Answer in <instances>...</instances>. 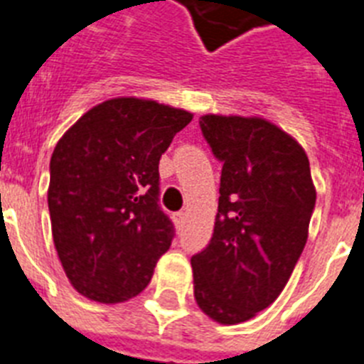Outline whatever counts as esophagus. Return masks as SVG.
Instances as JSON below:
<instances>
[{
	"label": "esophagus",
	"mask_w": 364,
	"mask_h": 364,
	"mask_svg": "<svg viewBox=\"0 0 364 364\" xmlns=\"http://www.w3.org/2000/svg\"><path fill=\"white\" fill-rule=\"evenodd\" d=\"M185 213H176L173 214V223H176V227L178 229H181L183 225H185Z\"/></svg>",
	"instance_id": "34e87169"
}]
</instances>
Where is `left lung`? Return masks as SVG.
<instances>
[{
	"label": "left lung",
	"mask_w": 364,
	"mask_h": 364,
	"mask_svg": "<svg viewBox=\"0 0 364 364\" xmlns=\"http://www.w3.org/2000/svg\"><path fill=\"white\" fill-rule=\"evenodd\" d=\"M223 163L214 235L192 257L194 299L218 324H240L273 304L308 240L315 191L304 148L264 117H200Z\"/></svg>",
	"instance_id": "1"
}]
</instances>
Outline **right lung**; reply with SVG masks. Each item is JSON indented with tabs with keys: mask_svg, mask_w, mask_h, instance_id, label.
Listing matches in <instances>:
<instances>
[{
	"mask_svg": "<svg viewBox=\"0 0 364 364\" xmlns=\"http://www.w3.org/2000/svg\"><path fill=\"white\" fill-rule=\"evenodd\" d=\"M192 113L139 97L87 109L50 156L47 203L71 286L100 304L143 291L172 243L157 205L159 159Z\"/></svg>",
	"mask_w": 364,
	"mask_h": 364,
	"instance_id": "1",
	"label": "right lung"
}]
</instances>
